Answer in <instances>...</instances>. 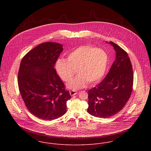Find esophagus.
<instances>
[{"label": "esophagus", "instance_id": "34e87169", "mask_svg": "<svg viewBox=\"0 0 151 151\" xmlns=\"http://www.w3.org/2000/svg\"><path fill=\"white\" fill-rule=\"evenodd\" d=\"M70 95H71V96H74L75 95H76V94L77 93V92H76V91L73 90V91H71L70 92Z\"/></svg>", "mask_w": 151, "mask_h": 151}]
</instances>
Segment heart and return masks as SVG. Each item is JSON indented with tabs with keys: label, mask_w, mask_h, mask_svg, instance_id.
I'll use <instances>...</instances> for the list:
<instances>
[{
	"label": "heart",
	"mask_w": 151,
	"mask_h": 151,
	"mask_svg": "<svg viewBox=\"0 0 151 151\" xmlns=\"http://www.w3.org/2000/svg\"><path fill=\"white\" fill-rule=\"evenodd\" d=\"M106 52L96 47L84 45L68 54L67 60L60 59L56 63V71L62 80H71L77 69L79 73L67 86L73 89H80L89 84H95L104 76L108 65Z\"/></svg>",
	"instance_id": "1"
}]
</instances>
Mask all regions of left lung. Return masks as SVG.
<instances>
[{
	"instance_id": "obj_1",
	"label": "left lung",
	"mask_w": 151,
	"mask_h": 151,
	"mask_svg": "<svg viewBox=\"0 0 151 151\" xmlns=\"http://www.w3.org/2000/svg\"><path fill=\"white\" fill-rule=\"evenodd\" d=\"M116 59L108 74L98 86L90 89L87 111L92 116L108 118L119 112L127 102L133 85V71L127 53L112 42Z\"/></svg>"
}]
</instances>
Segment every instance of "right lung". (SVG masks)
I'll list each match as a JSON object with an SVG mask.
<instances>
[{
	"label": "right lung",
	"instance_id": "1",
	"mask_svg": "<svg viewBox=\"0 0 151 151\" xmlns=\"http://www.w3.org/2000/svg\"><path fill=\"white\" fill-rule=\"evenodd\" d=\"M63 50L60 43H41L24 56L20 65L18 86L22 98L28 110L44 120L64 115L71 98L54 68Z\"/></svg>",
	"mask_w": 151,
	"mask_h": 151
}]
</instances>
